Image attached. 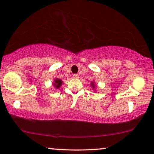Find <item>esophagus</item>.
Returning <instances> with one entry per match:
<instances>
[{"label":"esophagus","instance_id":"34e87169","mask_svg":"<svg viewBox=\"0 0 154 154\" xmlns=\"http://www.w3.org/2000/svg\"><path fill=\"white\" fill-rule=\"evenodd\" d=\"M79 74H73V78L74 79H79Z\"/></svg>","mask_w":154,"mask_h":154}]
</instances>
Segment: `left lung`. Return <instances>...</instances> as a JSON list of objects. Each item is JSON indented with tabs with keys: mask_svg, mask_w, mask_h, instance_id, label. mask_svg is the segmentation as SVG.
<instances>
[{
	"mask_svg": "<svg viewBox=\"0 0 154 154\" xmlns=\"http://www.w3.org/2000/svg\"><path fill=\"white\" fill-rule=\"evenodd\" d=\"M91 87L93 88H96V85H95V83H94V82H91Z\"/></svg>",
	"mask_w": 154,
	"mask_h": 154,
	"instance_id": "obj_1",
	"label": "left lung"
}]
</instances>
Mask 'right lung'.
Listing matches in <instances>:
<instances>
[{
    "instance_id": "right-lung-1",
    "label": "right lung",
    "mask_w": 154,
    "mask_h": 154,
    "mask_svg": "<svg viewBox=\"0 0 154 154\" xmlns=\"http://www.w3.org/2000/svg\"><path fill=\"white\" fill-rule=\"evenodd\" d=\"M62 83L63 81L60 80L59 79H54V86L56 88H59L60 86L62 85Z\"/></svg>"
}]
</instances>
